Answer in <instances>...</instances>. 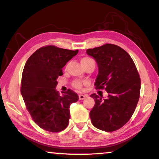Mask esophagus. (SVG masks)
Here are the masks:
<instances>
[{
	"instance_id": "obj_1",
	"label": "esophagus",
	"mask_w": 159,
	"mask_h": 159,
	"mask_svg": "<svg viewBox=\"0 0 159 159\" xmlns=\"http://www.w3.org/2000/svg\"><path fill=\"white\" fill-rule=\"evenodd\" d=\"M86 97H87V95H79V98L80 100H83V99H84Z\"/></svg>"
}]
</instances>
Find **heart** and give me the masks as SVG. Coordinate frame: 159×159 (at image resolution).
Segmentation results:
<instances>
[{"mask_svg": "<svg viewBox=\"0 0 159 159\" xmlns=\"http://www.w3.org/2000/svg\"><path fill=\"white\" fill-rule=\"evenodd\" d=\"M92 60V59H90L89 57H83L81 60H80V62L81 64H84L85 62H87L89 60ZM74 86L76 88H78V89H80V88H82V83L79 81V80H76V81H74Z\"/></svg>", "mask_w": 159, "mask_h": 159, "instance_id": "1", "label": "heart"}]
</instances>
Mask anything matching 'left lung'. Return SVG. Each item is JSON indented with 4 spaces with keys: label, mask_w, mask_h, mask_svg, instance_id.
<instances>
[{
    "label": "left lung",
    "mask_w": 159,
    "mask_h": 159,
    "mask_svg": "<svg viewBox=\"0 0 159 159\" xmlns=\"http://www.w3.org/2000/svg\"><path fill=\"white\" fill-rule=\"evenodd\" d=\"M98 66L97 89H104L107 98L93 93L95 106L90 112L93 125L99 130L112 132L123 127L135 110L139 98L141 81L129 54L113 44L86 50Z\"/></svg>",
    "instance_id": "obj_1"
}]
</instances>
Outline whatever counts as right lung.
Listing matches in <instances>:
<instances>
[{"label": "right lung", "mask_w": 159, "mask_h": 159, "mask_svg": "<svg viewBox=\"0 0 159 159\" xmlns=\"http://www.w3.org/2000/svg\"><path fill=\"white\" fill-rule=\"evenodd\" d=\"M78 52L49 45L37 50L25 64L21 95L34 122L45 130L57 133L69 124L70 104L79 100V96L71 90L60 95L55 88L62 68Z\"/></svg>", "instance_id": "1"}]
</instances>
